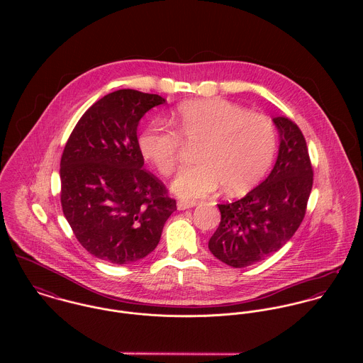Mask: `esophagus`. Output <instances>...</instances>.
Instances as JSON below:
<instances>
[{
    "mask_svg": "<svg viewBox=\"0 0 363 363\" xmlns=\"http://www.w3.org/2000/svg\"><path fill=\"white\" fill-rule=\"evenodd\" d=\"M194 206H196V201H187V200H180V201H177V209H180V211L193 208Z\"/></svg>",
    "mask_w": 363,
    "mask_h": 363,
    "instance_id": "34e87169",
    "label": "esophagus"
}]
</instances>
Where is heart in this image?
Wrapping results in <instances>:
<instances>
[{
	"mask_svg": "<svg viewBox=\"0 0 363 363\" xmlns=\"http://www.w3.org/2000/svg\"><path fill=\"white\" fill-rule=\"evenodd\" d=\"M176 130L150 124L138 138L141 154L163 176H170L187 147H197V163L183 169L172 184L182 199L204 197L222 184L229 194L243 193L268 170L277 148L271 121L223 99L180 104Z\"/></svg>",
	"mask_w": 363,
	"mask_h": 363,
	"instance_id": "heart-1",
	"label": "heart"
}]
</instances>
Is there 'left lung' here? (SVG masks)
I'll return each mask as SVG.
<instances>
[{
    "mask_svg": "<svg viewBox=\"0 0 363 363\" xmlns=\"http://www.w3.org/2000/svg\"><path fill=\"white\" fill-rule=\"evenodd\" d=\"M281 144L269 176L243 199L218 204L220 222L208 242L222 262L243 268L278 252L301 226L313 186L306 140L288 117H275Z\"/></svg>",
    "mask_w": 363,
    "mask_h": 363,
    "instance_id": "8db88e82",
    "label": "left lung"
}]
</instances>
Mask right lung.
<instances>
[{"instance_id": "right-lung-1", "label": "right lung", "mask_w": 363, "mask_h": 363, "mask_svg": "<svg viewBox=\"0 0 363 363\" xmlns=\"http://www.w3.org/2000/svg\"><path fill=\"white\" fill-rule=\"evenodd\" d=\"M164 104L134 89L111 92L74 127L60 162L61 207L77 240L110 264H130L155 250L176 200L144 169L137 137L141 117Z\"/></svg>"}]
</instances>
